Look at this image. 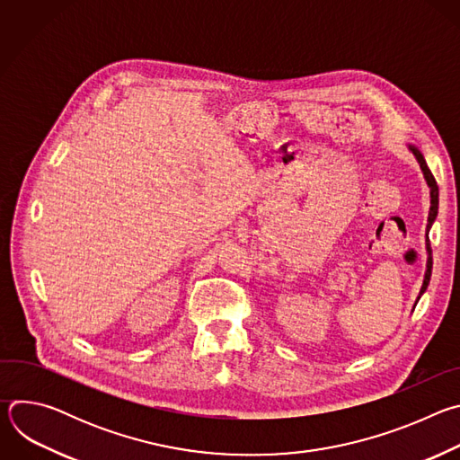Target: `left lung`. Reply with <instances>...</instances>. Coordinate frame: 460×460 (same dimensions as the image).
<instances>
[{"label":"left lung","instance_id":"obj_1","mask_svg":"<svg viewBox=\"0 0 460 460\" xmlns=\"http://www.w3.org/2000/svg\"><path fill=\"white\" fill-rule=\"evenodd\" d=\"M408 147H410V151L413 153V156L417 158V162H419V165H420V169H422V174H424V178H426V183H428V187H429L431 206H429L428 227H426L428 233H429V229H431V226H433V222H435V218H437V213H438V185H437V181H435V178H433V174H431V171H429V167H428V164H426L422 153H420L415 146H408ZM426 251H428V264H426V275H424V282H422V288H420V295L428 289V284H429V279H431V266H433V261H431V247H429V238H428V234H426ZM420 295H419V298H420ZM419 298H417V302H419Z\"/></svg>","mask_w":460,"mask_h":460}]
</instances>
